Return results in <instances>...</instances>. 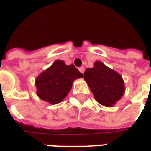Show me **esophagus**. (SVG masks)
<instances>
[{
    "mask_svg": "<svg viewBox=\"0 0 151 151\" xmlns=\"http://www.w3.org/2000/svg\"><path fill=\"white\" fill-rule=\"evenodd\" d=\"M79 70H80V72H81V73L82 74H84V67H80V68H79Z\"/></svg>",
    "mask_w": 151,
    "mask_h": 151,
    "instance_id": "esophagus-1",
    "label": "esophagus"
}]
</instances>
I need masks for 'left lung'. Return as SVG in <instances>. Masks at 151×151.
I'll list each match as a JSON object with an SVG mask.
<instances>
[{"mask_svg":"<svg viewBox=\"0 0 151 151\" xmlns=\"http://www.w3.org/2000/svg\"><path fill=\"white\" fill-rule=\"evenodd\" d=\"M83 77L96 101L104 106H113L124 93V83L121 76L100 61L95 62L93 67L87 68Z\"/></svg>","mask_w":151,"mask_h":151,"instance_id":"1","label":"left lung"}]
</instances>
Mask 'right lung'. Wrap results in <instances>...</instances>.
Instances as JSON below:
<instances>
[{
    "instance_id": "right-lung-1",
    "label": "right lung",
    "mask_w": 151,
    "mask_h": 151,
    "mask_svg": "<svg viewBox=\"0 0 151 151\" xmlns=\"http://www.w3.org/2000/svg\"><path fill=\"white\" fill-rule=\"evenodd\" d=\"M82 77L83 74L73 64L67 65L63 61L56 60L36 77V94L43 101L58 104L69 93L73 81Z\"/></svg>"
}]
</instances>
